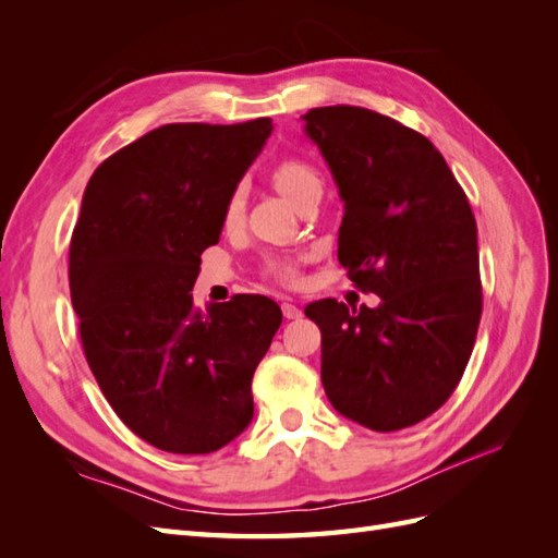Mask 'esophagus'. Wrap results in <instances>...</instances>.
<instances>
[{
	"label": "esophagus",
	"instance_id": "1",
	"mask_svg": "<svg viewBox=\"0 0 558 558\" xmlns=\"http://www.w3.org/2000/svg\"><path fill=\"white\" fill-rule=\"evenodd\" d=\"M281 312H283V318H289V320L302 316V310L298 305H293V302H289V300L281 302Z\"/></svg>",
	"mask_w": 558,
	"mask_h": 558
}]
</instances>
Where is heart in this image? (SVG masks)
I'll return each mask as SVG.
<instances>
[{
  "label": "heart",
  "mask_w": 558,
  "mask_h": 558,
  "mask_svg": "<svg viewBox=\"0 0 558 558\" xmlns=\"http://www.w3.org/2000/svg\"><path fill=\"white\" fill-rule=\"evenodd\" d=\"M272 183L286 199L295 205L302 193L314 189V185H320V179L312 165L289 158V160H281L272 170ZM242 216H244V191L238 185V189L228 195L223 205V226L234 228L242 221ZM267 272L277 281L289 283L295 279L298 267L293 260H272L267 265Z\"/></svg>",
  "instance_id": "1"
}]
</instances>
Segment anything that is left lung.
I'll return each instance as SVG.
<instances>
[{"instance_id":"8db88e82","label":"left lung","mask_w":558,"mask_h":558,"mask_svg":"<svg viewBox=\"0 0 558 558\" xmlns=\"http://www.w3.org/2000/svg\"><path fill=\"white\" fill-rule=\"evenodd\" d=\"M302 121L344 202L337 258L356 289L379 295L375 310L332 298L305 310L320 328V381L369 430L414 426L449 400L475 347V216L424 134L347 105Z\"/></svg>"}]
</instances>
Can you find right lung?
<instances>
[{"label": "right lung", "instance_id": "obj_1", "mask_svg": "<svg viewBox=\"0 0 558 558\" xmlns=\"http://www.w3.org/2000/svg\"><path fill=\"white\" fill-rule=\"evenodd\" d=\"M272 121L170 123L116 150L83 193L70 291L86 361L142 440L211 453L253 418L251 379L281 326L265 295L193 307L199 256Z\"/></svg>", "mask_w": 558, "mask_h": 558}]
</instances>
